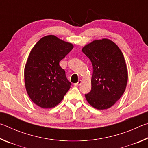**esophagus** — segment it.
<instances>
[{"instance_id": "34e87169", "label": "esophagus", "mask_w": 148, "mask_h": 148, "mask_svg": "<svg viewBox=\"0 0 148 148\" xmlns=\"http://www.w3.org/2000/svg\"><path fill=\"white\" fill-rule=\"evenodd\" d=\"M82 80H79L78 82H77V83H76V84H74V86H79V85H81V84H82Z\"/></svg>"}]
</instances>
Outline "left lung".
I'll return each mask as SVG.
<instances>
[{"label": "left lung", "instance_id": "8db88e82", "mask_svg": "<svg viewBox=\"0 0 148 148\" xmlns=\"http://www.w3.org/2000/svg\"><path fill=\"white\" fill-rule=\"evenodd\" d=\"M82 51L92 65L91 90L86 95L97 110L111 108L124 93L128 80L126 62L121 49L111 40H95Z\"/></svg>", "mask_w": 148, "mask_h": 148}]
</instances>
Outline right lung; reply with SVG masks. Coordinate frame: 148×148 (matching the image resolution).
<instances>
[{"label":"right lung","instance_id":"1","mask_svg":"<svg viewBox=\"0 0 148 148\" xmlns=\"http://www.w3.org/2000/svg\"><path fill=\"white\" fill-rule=\"evenodd\" d=\"M73 44L55 35L42 37L30 51L24 69L25 86L31 101L42 108L56 106L71 87L60 61Z\"/></svg>","mask_w":148,"mask_h":148}]
</instances>
